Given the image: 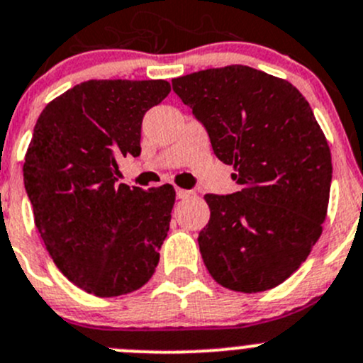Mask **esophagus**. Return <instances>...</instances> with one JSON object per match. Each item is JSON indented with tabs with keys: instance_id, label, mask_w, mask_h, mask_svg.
I'll return each instance as SVG.
<instances>
[{
	"instance_id": "obj_1",
	"label": "esophagus",
	"mask_w": 363,
	"mask_h": 363,
	"mask_svg": "<svg viewBox=\"0 0 363 363\" xmlns=\"http://www.w3.org/2000/svg\"><path fill=\"white\" fill-rule=\"evenodd\" d=\"M175 193H177V199H179V200L189 199V196L193 195V193L188 191V189H181V188H177V191H175Z\"/></svg>"
}]
</instances>
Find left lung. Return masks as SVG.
<instances>
[{
	"instance_id": "8db88e82",
	"label": "left lung",
	"mask_w": 363,
	"mask_h": 363,
	"mask_svg": "<svg viewBox=\"0 0 363 363\" xmlns=\"http://www.w3.org/2000/svg\"><path fill=\"white\" fill-rule=\"evenodd\" d=\"M240 189L205 195L199 246L221 286L256 294L291 276L321 235L332 156L306 98L288 80L244 65L172 80Z\"/></svg>"
}]
</instances>
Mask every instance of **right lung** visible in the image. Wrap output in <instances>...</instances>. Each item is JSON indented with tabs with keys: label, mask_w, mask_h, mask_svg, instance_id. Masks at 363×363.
Masks as SVG:
<instances>
[{
	"label": "right lung",
	"mask_w": 363,
	"mask_h": 363,
	"mask_svg": "<svg viewBox=\"0 0 363 363\" xmlns=\"http://www.w3.org/2000/svg\"><path fill=\"white\" fill-rule=\"evenodd\" d=\"M167 80H87L50 101L26 152L24 186L35 225L57 269L87 294L144 286L170 228V184H117V161L140 155L145 112Z\"/></svg>",
	"instance_id": "right-lung-1"
}]
</instances>
